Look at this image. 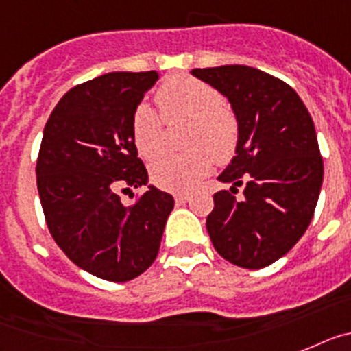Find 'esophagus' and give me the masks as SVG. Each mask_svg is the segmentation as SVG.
Here are the masks:
<instances>
[{"instance_id": "obj_1", "label": "esophagus", "mask_w": 351, "mask_h": 351, "mask_svg": "<svg viewBox=\"0 0 351 351\" xmlns=\"http://www.w3.org/2000/svg\"><path fill=\"white\" fill-rule=\"evenodd\" d=\"M175 201H176V205H185V203H187L189 201V196L187 194H175Z\"/></svg>"}]
</instances>
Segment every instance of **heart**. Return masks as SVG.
Here are the masks:
<instances>
[{
	"mask_svg": "<svg viewBox=\"0 0 351 351\" xmlns=\"http://www.w3.org/2000/svg\"><path fill=\"white\" fill-rule=\"evenodd\" d=\"M158 108L166 120H191L185 154H164L152 164V178L158 187L189 193L212 169L226 162L239 143V121L224 106L215 88L191 75H175L157 90ZM134 145L139 155L152 158L164 148L162 118L150 104H139L130 120Z\"/></svg>",
	"mask_w": 351,
	"mask_h": 351,
	"instance_id": "heart-1",
	"label": "heart"
}]
</instances>
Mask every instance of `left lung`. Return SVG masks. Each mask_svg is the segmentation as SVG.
<instances>
[{
    "mask_svg": "<svg viewBox=\"0 0 351 351\" xmlns=\"http://www.w3.org/2000/svg\"><path fill=\"white\" fill-rule=\"evenodd\" d=\"M191 74L226 97L239 121L234 157L217 178L231 187L213 194L206 217L210 240L237 267H268L306 233L318 203L323 158L313 118L293 88L252 66Z\"/></svg>",
    "mask_w": 351,
    "mask_h": 351,
    "instance_id": "obj_1",
    "label": "left lung"
}]
</instances>
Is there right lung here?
Returning a JSON list of instances; mask_svg holds the SVG:
<instances>
[{"instance_id":"right-lung-1","label":"right lung","mask_w":351,"mask_h":351,"mask_svg":"<svg viewBox=\"0 0 351 351\" xmlns=\"http://www.w3.org/2000/svg\"><path fill=\"white\" fill-rule=\"evenodd\" d=\"M158 72H111L69 90L53 109L36 160V187L54 242L79 268L112 282L157 258L171 194L148 185L130 132L134 109ZM146 184L132 206L119 191ZM134 196V194H129Z\"/></svg>"}]
</instances>
